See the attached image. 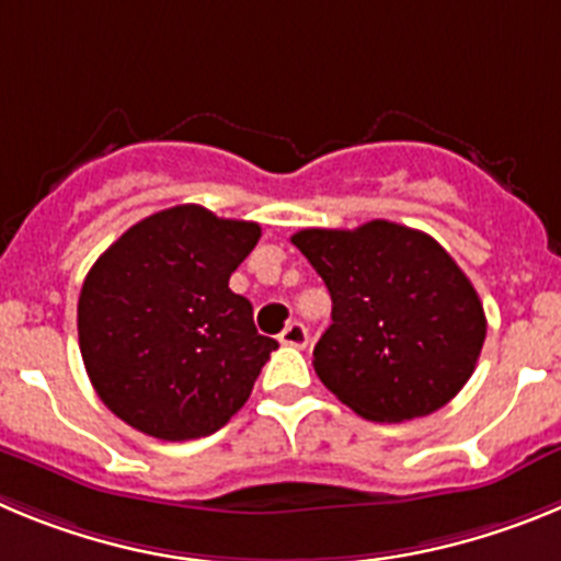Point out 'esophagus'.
Returning <instances> with one entry per match:
<instances>
[{"label": "esophagus", "mask_w": 561, "mask_h": 561, "mask_svg": "<svg viewBox=\"0 0 561 561\" xmlns=\"http://www.w3.org/2000/svg\"><path fill=\"white\" fill-rule=\"evenodd\" d=\"M277 340L284 342V345H291V348H306V345H309V329L295 320V323H289L284 331H280Z\"/></svg>", "instance_id": "34e87169"}]
</instances>
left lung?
I'll list each match as a JSON object with an SVG mask.
<instances>
[{"label":"left lung","mask_w":561,"mask_h":561,"mask_svg":"<svg viewBox=\"0 0 561 561\" xmlns=\"http://www.w3.org/2000/svg\"><path fill=\"white\" fill-rule=\"evenodd\" d=\"M331 295L314 345L325 388L368 421L421 419L458 396L485 340L472 280L433 236L374 219L356 230H300Z\"/></svg>","instance_id":"left-lung-1"}]
</instances>
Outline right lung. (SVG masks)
Listing matches in <instances>:
<instances>
[{
	"label": "right lung",
	"mask_w": 561,
	"mask_h": 561,
	"mask_svg": "<svg viewBox=\"0 0 561 561\" xmlns=\"http://www.w3.org/2000/svg\"><path fill=\"white\" fill-rule=\"evenodd\" d=\"M261 238L255 221L176 205L128 227L78 297L89 381L128 427L160 440L221 430L250 399L277 342L257 334L230 275Z\"/></svg>",
	"instance_id": "1"
}]
</instances>
